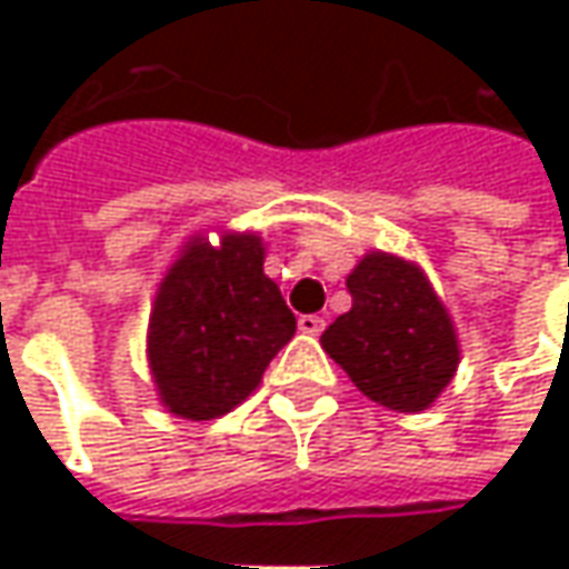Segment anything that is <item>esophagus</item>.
<instances>
[{
	"instance_id": "esophagus-1",
	"label": "esophagus",
	"mask_w": 569,
	"mask_h": 569,
	"mask_svg": "<svg viewBox=\"0 0 569 569\" xmlns=\"http://www.w3.org/2000/svg\"><path fill=\"white\" fill-rule=\"evenodd\" d=\"M297 326H300L303 336H319L326 329V319L317 317V313H303V317L297 319Z\"/></svg>"
}]
</instances>
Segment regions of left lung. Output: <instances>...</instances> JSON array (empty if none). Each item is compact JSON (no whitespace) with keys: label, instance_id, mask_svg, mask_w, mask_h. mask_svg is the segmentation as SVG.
Listing matches in <instances>:
<instances>
[{"label":"left lung","instance_id":"left-lung-1","mask_svg":"<svg viewBox=\"0 0 569 569\" xmlns=\"http://www.w3.org/2000/svg\"><path fill=\"white\" fill-rule=\"evenodd\" d=\"M351 310L322 348L367 399L392 411H425L459 363L456 329L425 272L405 259L370 252L348 274Z\"/></svg>","mask_w":569,"mask_h":569}]
</instances>
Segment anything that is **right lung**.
Returning <instances> with one entry per match:
<instances>
[{"mask_svg":"<svg viewBox=\"0 0 569 569\" xmlns=\"http://www.w3.org/2000/svg\"><path fill=\"white\" fill-rule=\"evenodd\" d=\"M297 319L269 274L262 240H192L161 281L148 322V361L161 402L189 421L228 415L259 386Z\"/></svg>","mask_w":569,"mask_h":569,"instance_id":"obj_1","label":"right lung"}]
</instances>
